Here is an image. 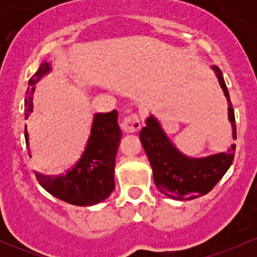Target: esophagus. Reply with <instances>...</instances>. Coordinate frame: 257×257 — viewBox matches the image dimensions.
<instances>
[{
	"label": "esophagus",
	"instance_id": "34e87169",
	"mask_svg": "<svg viewBox=\"0 0 257 257\" xmlns=\"http://www.w3.org/2000/svg\"><path fill=\"white\" fill-rule=\"evenodd\" d=\"M120 126L123 129V132H125V133H136L142 126L141 115L137 113H133L131 115L125 116L123 119V121H121Z\"/></svg>",
	"mask_w": 257,
	"mask_h": 257
}]
</instances>
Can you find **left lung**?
Instances as JSON below:
<instances>
[{"label":"left lung","mask_w":257,"mask_h":257,"mask_svg":"<svg viewBox=\"0 0 257 257\" xmlns=\"http://www.w3.org/2000/svg\"><path fill=\"white\" fill-rule=\"evenodd\" d=\"M229 103V120L232 125V137L236 139L235 114L229 90L219 67H212ZM141 131V142L153 169L157 188L163 194L177 200H191L208 194L232 164L235 144L229 152L205 158H188L181 154L167 137L159 121L153 115L145 120Z\"/></svg>","instance_id":"left-lung-1"}]
</instances>
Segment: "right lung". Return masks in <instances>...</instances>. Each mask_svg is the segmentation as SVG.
Segmentation results:
<instances>
[{
    "label": "right lung",
    "mask_w": 257,
    "mask_h": 257,
    "mask_svg": "<svg viewBox=\"0 0 257 257\" xmlns=\"http://www.w3.org/2000/svg\"><path fill=\"white\" fill-rule=\"evenodd\" d=\"M51 66L42 63L38 71L28 80L25 99V116L28 118L33 110L32 94L35 84ZM27 148L30 147L27 129L25 131ZM121 132L118 125V113H97L93 118L90 136L79 160L64 174L49 177L36 173V179L46 191L57 199L72 205L88 206L105 200L114 190V167Z\"/></svg>",
    "instance_id": "right-lung-1"
}]
</instances>
